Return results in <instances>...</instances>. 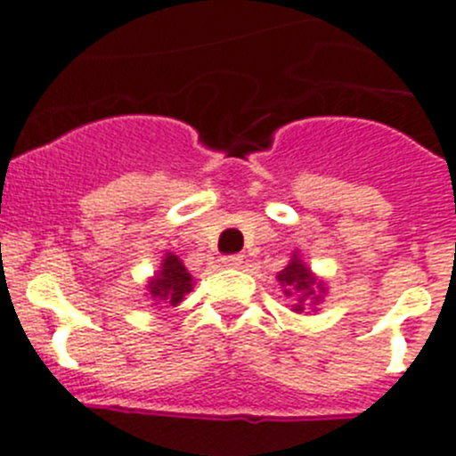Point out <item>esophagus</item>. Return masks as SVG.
Listing matches in <instances>:
<instances>
[{
	"instance_id": "obj_1",
	"label": "esophagus",
	"mask_w": 456,
	"mask_h": 456,
	"mask_svg": "<svg viewBox=\"0 0 456 456\" xmlns=\"http://www.w3.org/2000/svg\"><path fill=\"white\" fill-rule=\"evenodd\" d=\"M221 263H224V267L228 269H237L241 267V263H244V256H240V253H235V256H224L221 257Z\"/></svg>"
}]
</instances>
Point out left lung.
<instances>
[{
  "label": "left lung",
  "instance_id": "1",
  "mask_svg": "<svg viewBox=\"0 0 456 456\" xmlns=\"http://www.w3.org/2000/svg\"><path fill=\"white\" fill-rule=\"evenodd\" d=\"M278 283L283 285L285 297H297V304L292 305L294 313H301L305 305V301H320V294L324 292V283L317 281L315 273L305 267V263L299 257V253H294L292 260L288 263V267L278 273Z\"/></svg>",
  "mask_w": 456,
  "mask_h": 456
}]
</instances>
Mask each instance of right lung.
Returning a JSON list of instances; mask_svg holds the SVG:
<instances>
[{
  "label": "right lung",
  "instance_id": "right-lung-1",
  "mask_svg": "<svg viewBox=\"0 0 456 456\" xmlns=\"http://www.w3.org/2000/svg\"><path fill=\"white\" fill-rule=\"evenodd\" d=\"M191 273L187 272L183 260H180L178 256H173V253H167L159 272H157L155 276L151 278V283H148V292H151L152 299H155L157 304L178 305L180 301L184 299V294L191 292Z\"/></svg>",
  "mask_w": 456,
  "mask_h": 456
}]
</instances>
